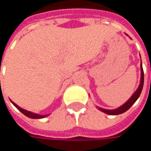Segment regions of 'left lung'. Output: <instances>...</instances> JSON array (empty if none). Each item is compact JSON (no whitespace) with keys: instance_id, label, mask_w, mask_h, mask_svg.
<instances>
[{"instance_id":"1","label":"left lung","mask_w":151,"mask_h":151,"mask_svg":"<svg viewBox=\"0 0 151 151\" xmlns=\"http://www.w3.org/2000/svg\"><path fill=\"white\" fill-rule=\"evenodd\" d=\"M143 86H144V70H143L142 64H141V79H140V84H139V86L137 89L136 91L129 98V100L127 101V102H125L123 106H121V107L117 108V109H114V110H107V109H103V108H101V107H99V110L101 111V112H103V113H107V114H109V115H118V114L124 113L127 110H129L131 106L136 101L137 99L139 98V96H140V93H141L143 89Z\"/></svg>"}]
</instances>
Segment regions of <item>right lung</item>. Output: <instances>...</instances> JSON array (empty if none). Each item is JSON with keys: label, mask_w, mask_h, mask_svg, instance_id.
Returning <instances> with one entry per match:
<instances>
[{"label": "right lung", "mask_w": 151, "mask_h": 151, "mask_svg": "<svg viewBox=\"0 0 151 151\" xmlns=\"http://www.w3.org/2000/svg\"><path fill=\"white\" fill-rule=\"evenodd\" d=\"M12 104H13L15 107H17L20 112H22L24 115H26L27 117H28V118H31V119H43V118H45V117L49 116V115H39V114H37V113H31V112H28V111L24 110V109L21 108L20 107H18L16 103L13 102V101H12Z\"/></svg>", "instance_id": "right-lung-1"}]
</instances>
